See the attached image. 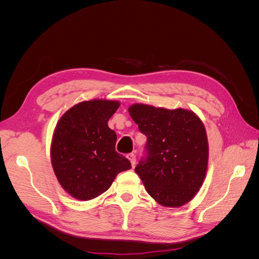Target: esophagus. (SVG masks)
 Returning <instances> with one entry per match:
<instances>
[{"mask_svg":"<svg viewBox=\"0 0 259 259\" xmlns=\"http://www.w3.org/2000/svg\"><path fill=\"white\" fill-rule=\"evenodd\" d=\"M127 159L130 160V162H131V164H132V166H134L135 164H136V155H135L134 153H130V154L127 155Z\"/></svg>","mask_w":259,"mask_h":259,"instance_id":"1","label":"esophagus"}]
</instances>
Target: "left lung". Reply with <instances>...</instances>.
Segmentation results:
<instances>
[{
	"label": "left lung",
	"instance_id": "8db88e82",
	"mask_svg": "<svg viewBox=\"0 0 259 259\" xmlns=\"http://www.w3.org/2000/svg\"><path fill=\"white\" fill-rule=\"evenodd\" d=\"M130 115L147 136L146 159L135 167L147 192L160 205L190 202L204 182L208 142L204 124L191 110L134 104Z\"/></svg>",
	"mask_w": 259,
	"mask_h": 259
}]
</instances>
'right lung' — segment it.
I'll list each match as a JSON object with an SVG mask.
<instances>
[{"label": "right lung", "mask_w": 259, "mask_h": 259, "mask_svg": "<svg viewBox=\"0 0 259 259\" xmlns=\"http://www.w3.org/2000/svg\"><path fill=\"white\" fill-rule=\"evenodd\" d=\"M120 101L85 100L61 115L53 133L51 161L64 190L89 201L112 185L116 175L130 169V161L115 151L116 134L108 121Z\"/></svg>", "instance_id": "1"}]
</instances>
